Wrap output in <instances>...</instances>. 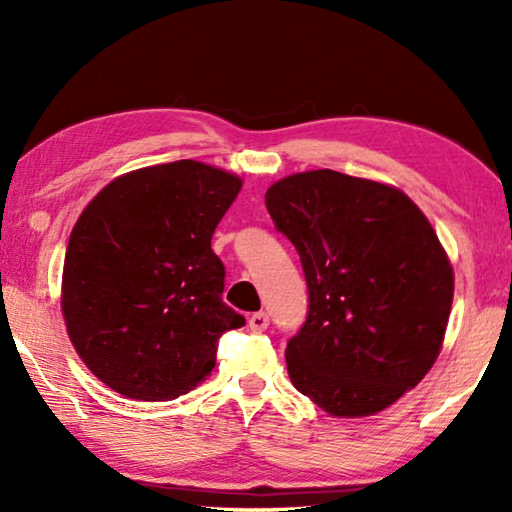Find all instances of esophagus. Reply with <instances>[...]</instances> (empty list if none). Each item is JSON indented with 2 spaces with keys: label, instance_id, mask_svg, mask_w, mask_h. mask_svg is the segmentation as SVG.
I'll use <instances>...</instances> for the list:
<instances>
[{
  "label": "esophagus",
  "instance_id": "1",
  "mask_svg": "<svg viewBox=\"0 0 512 512\" xmlns=\"http://www.w3.org/2000/svg\"><path fill=\"white\" fill-rule=\"evenodd\" d=\"M248 327L253 329V332H264V329L268 327V316L264 314V311H257V314L248 318Z\"/></svg>",
  "mask_w": 512,
  "mask_h": 512
}]
</instances>
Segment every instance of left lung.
Segmentation results:
<instances>
[{
    "label": "left lung",
    "instance_id": "8db88e82",
    "mask_svg": "<svg viewBox=\"0 0 512 512\" xmlns=\"http://www.w3.org/2000/svg\"><path fill=\"white\" fill-rule=\"evenodd\" d=\"M266 210L309 291L284 352L293 386L339 418L384 411L431 370L452 311V264L427 216L400 189L332 169L277 180Z\"/></svg>",
    "mask_w": 512,
    "mask_h": 512
}]
</instances>
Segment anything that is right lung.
I'll list each match as a JSON object with an SVG mask.
<instances>
[{
    "label": "right lung",
    "instance_id": "obj_1",
    "mask_svg": "<svg viewBox=\"0 0 512 512\" xmlns=\"http://www.w3.org/2000/svg\"><path fill=\"white\" fill-rule=\"evenodd\" d=\"M239 189L228 171L178 160L115 178L79 216L60 307L79 357L112 391L176 400L210 375L221 334L246 325L221 298L212 250Z\"/></svg>",
    "mask_w": 512,
    "mask_h": 512
}]
</instances>
